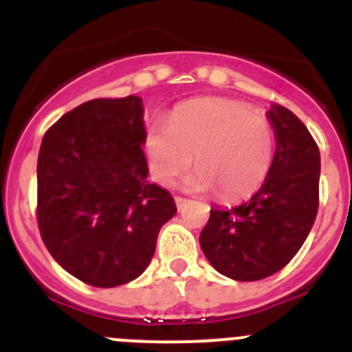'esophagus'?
I'll use <instances>...</instances> for the list:
<instances>
[{
  "instance_id": "esophagus-1",
  "label": "esophagus",
  "mask_w": 352,
  "mask_h": 352,
  "mask_svg": "<svg viewBox=\"0 0 352 352\" xmlns=\"http://www.w3.org/2000/svg\"><path fill=\"white\" fill-rule=\"evenodd\" d=\"M174 201H176L178 210H183V208L186 206V203H188V199H183V197H174Z\"/></svg>"
}]
</instances>
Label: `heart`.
Listing matches in <instances>:
<instances>
[{"label": "heart", "instance_id": "b5f03b06", "mask_svg": "<svg viewBox=\"0 0 352 352\" xmlns=\"http://www.w3.org/2000/svg\"><path fill=\"white\" fill-rule=\"evenodd\" d=\"M149 169L170 183L195 162L192 190H214L222 201L248 197L272 169L275 138L270 121L248 105L203 98L176 109L166 125H151L144 139Z\"/></svg>", "mask_w": 352, "mask_h": 352}]
</instances>
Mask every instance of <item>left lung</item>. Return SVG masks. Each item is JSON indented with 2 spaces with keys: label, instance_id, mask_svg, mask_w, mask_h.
<instances>
[{
  "label": "left lung",
  "instance_id": "left-lung-1",
  "mask_svg": "<svg viewBox=\"0 0 352 352\" xmlns=\"http://www.w3.org/2000/svg\"><path fill=\"white\" fill-rule=\"evenodd\" d=\"M276 149L257 194L231 210H211L199 241L211 266L232 280L280 272L309 236L319 208L321 155L309 129L282 105L268 113Z\"/></svg>",
  "mask_w": 352,
  "mask_h": 352
}]
</instances>
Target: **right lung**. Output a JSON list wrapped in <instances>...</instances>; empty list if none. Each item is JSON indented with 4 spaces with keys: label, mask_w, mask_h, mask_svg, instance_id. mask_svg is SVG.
Wrapping results in <instances>:
<instances>
[{
    "label": "right lung",
    "mask_w": 352,
    "mask_h": 352,
    "mask_svg": "<svg viewBox=\"0 0 352 352\" xmlns=\"http://www.w3.org/2000/svg\"><path fill=\"white\" fill-rule=\"evenodd\" d=\"M144 139V109L133 95L84 102L42 139L40 236L61 268L93 287L138 278L176 214L169 192L146 179Z\"/></svg>",
    "instance_id": "add662e5"
}]
</instances>
